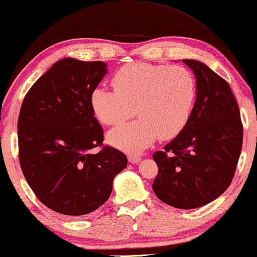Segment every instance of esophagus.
<instances>
[{
	"instance_id": "obj_1",
	"label": "esophagus",
	"mask_w": 257,
	"mask_h": 257,
	"mask_svg": "<svg viewBox=\"0 0 257 257\" xmlns=\"http://www.w3.org/2000/svg\"><path fill=\"white\" fill-rule=\"evenodd\" d=\"M128 160L132 164H138L141 160V157L138 156V154H129L128 156Z\"/></svg>"
}]
</instances>
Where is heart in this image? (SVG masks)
Here are the masks:
<instances>
[{"label": "heart", "mask_w": 257, "mask_h": 257, "mask_svg": "<svg viewBox=\"0 0 257 257\" xmlns=\"http://www.w3.org/2000/svg\"><path fill=\"white\" fill-rule=\"evenodd\" d=\"M115 89L95 87L91 107L105 125H117L134 115L135 122L107 134V141L125 152H139L157 139L170 140L185 128L193 113L196 80L188 68L134 62L112 76Z\"/></svg>", "instance_id": "heart-1"}]
</instances>
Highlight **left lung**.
Wrapping results in <instances>:
<instances>
[{
	"label": "left lung",
	"instance_id": "obj_1",
	"mask_svg": "<svg viewBox=\"0 0 257 257\" xmlns=\"http://www.w3.org/2000/svg\"><path fill=\"white\" fill-rule=\"evenodd\" d=\"M196 78V100L185 128L153 154V191L164 203L191 209L212 202L232 182L243 125L230 85L202 62L183 60Z\"/></svg>",
	"mask_w": 257,
	"mask_h": 257
}]
</instances>
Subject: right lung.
<instances>
[{
  "mask_svg": "<svg viewBox=\"0 0 257 257\" xmlns=\"http://www.w3.org/2000/svg\"><path fill=\"white\" fill-rule=\"evenodd\" d=\"M106 63L63 58L27 92L18 119L19 160L27 183L42 203L64 215L98 209L112 191L128 159L103 146L104 132L91 107V92Z\"/></svg>",
  "mask_w": 257,
  "mask_h": 257,
  "instance_id": "obj_1",
  "label": "right lung"
}]
</instances>
